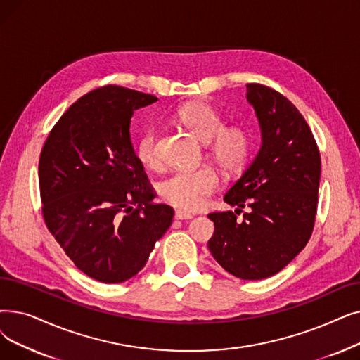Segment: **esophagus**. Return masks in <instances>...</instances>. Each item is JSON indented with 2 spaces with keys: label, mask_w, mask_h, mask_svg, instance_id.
I'll list each match as a JSON object with an SVG mask.
<instances>
[{
  "label": "esophagus",
  "mask_w": 360,
  "mask_h": 360,
  "mask_svg": "<svg viewBox=\"0 0 360 360\" xmlns=\"http://www.w3.org/2000/svg\"><path fill=\"white\" fill-rule=\"evenodd\" d=\"M175 217L179 219V221H184V219H191L193 214L188 212H184V210H176L175 212Z\"/></svg>",
  "instance_id": "34e87169"
}]
</instances>
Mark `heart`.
<instances>
[{
    "instance_id": "heart-1",
    "label": "heart",
    "mask_w": 360,
    "mask_h": 360,
    "mask_svg": "<svg viewBox=\"0 0 360 360\" xmlns=\"http://www.w3.org/2000/svg\"><path fill=\"white\" fill-rule=\"evenodd\" d=\"M175 119L190 129L207 146V153L214 163L226 172L240 170L252 151V135L241 124H225L222 115L202 101H190L181 105ZM159 132L147 129L138 139L136 155L150 169L160 166L158 148ZM219 188L216 170L205 166L195 170H178L160 185V194L169 205L194 212L207 205Z\"/></svg>"
}]
</instances>
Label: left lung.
Masks as SVG:
<instances>
[{"label":"left lung","instance_id":"obj_1","mask_svg":"<svg viewBox=\"0 0 360 360\" xmlns=\"http://www.w3.org/2000/svg\"><path fill=\"white\" fill-rule=\"evenodd\" d=\"M262 147L224 200L236 213L212 212L214 232L207 245L231 275L257 281L284 269L306 247L315 226L321 154L295 105L274 88L247 84ZM244 207L243 221L236 214Z\"/></svg>","mask_w":360,"mask_h":360}]
</instances>
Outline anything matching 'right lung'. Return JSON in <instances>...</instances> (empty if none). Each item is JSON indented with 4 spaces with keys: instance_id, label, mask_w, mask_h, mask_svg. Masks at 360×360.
I'll use <instances>...</instances> for the list:
<instances>
[{
    "instance_id": "add662e5",
    "label": "right lung",
    "mask_w": 360,
    "mask_h": 360,
    "mask_svg": "<svg viewBox=\"0 0 360 360\" xmlns=\"http://www.w3.org/2000/svg\"><path fill=\"white\" fill-rule=\"evenodd\" d=\"M158 97L105 85L75 101L54 124L39 155L44 222L85 275L123 283L141 271L174 209L155 191L135 154L134 110Z\"/></svg>"
}]
</instances>
